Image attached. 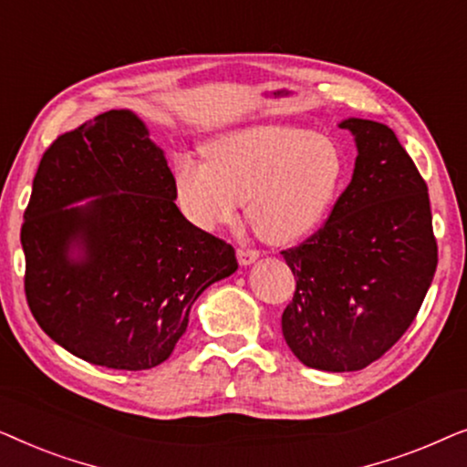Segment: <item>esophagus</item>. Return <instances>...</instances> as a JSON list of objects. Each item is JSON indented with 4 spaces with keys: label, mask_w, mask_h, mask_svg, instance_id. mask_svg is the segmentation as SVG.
<instances>
[{
    "label": "esophagus",
    "mask_w": 467,
    "mask_h": 467,
    "mask_svg": "<svg viewBox=\"0 0 467 467\" xmlns=\"http://www.w3.org/2000/svg\"><path fill=\"white\" fill-rule=\"evenodd\" d=\"M238 261L240 265H251L253 261L259 259V251H254V248H238Z\"/></svg>",
    "instance_id": "obj_1"
}]
</instances>
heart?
I'll list each match as a JSON object with an SVG mask.
<instances>
[{
  "instance_id": "heart-1",
  "label": "heart",
  "mask_w": 467,
  "mask_h": 467,
  "mask_svg": "<svg viewBox=\"0 0 467 467\" xmlns=\"http://www.w3.org/2000/svg\"><path fill=\"white\" fill-rule=\"evenodd\" d=\"M206 163L174 168L178 206L195 227L216 232L246 216L272 244H293L327 219L347 181V155L327 133L251 125L206 144Z\"/></svg>"
}]
</instances>
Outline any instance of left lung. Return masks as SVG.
Listing matches in <instances>:
<instances>
[{"mask_svg": "<svg viewBox=\"0 0 467 467\" xmlns=\"http://www.w3.org/2000/svg\"><path fill=\"white\" fill-rule=\"evenodd\" d=\"M355 136L353 181L323 227L283 257L296 293L283 336L304 366L355 372L410 327L438 265L430 195L387 125L340 123Z\"/></svg>", "mask_w": 467, "mask_h": 467, "instance_id": "1", "label": "left lung"}]
</instances>
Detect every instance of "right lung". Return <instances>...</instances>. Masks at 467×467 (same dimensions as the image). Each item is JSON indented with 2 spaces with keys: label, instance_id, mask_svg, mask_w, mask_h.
Here are the masks:
<instances>
[{
  "label": "right lung",
  "instance_id": "obj_1",
  "mask_svg": "<svg viewBox=\"0 0 467 467\" xmlns=\"http://www.w3.org/2000/svg\"><path fill=\"white\" fill-rule=\"evenodd\" d=\"M174 200L163 150L130 110L48 146L21 227L25 296L47 336L112 369L168 359L195 299L238 270L234 246L189 223Z\"/></svg>",
  "mask_w": 467,
  "mask_h": 467
}]
</instances>
